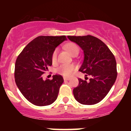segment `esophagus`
<instances>
[{
	"instance_id": "34e87169",
	"label": "esophagus",
	"mask_w": 131,
	"mask_h": 131,
	"mask_svg": "<svg viewBox=\"0 0 131 131\" xmlns=\"http://www.w3.org/2000/svg\"><path fill=\"white\" fill-rule=\"evenodd\" d=\"M63 79H64V80H70V78H68V77H63Z\"/></svg>"
}]
</instances>
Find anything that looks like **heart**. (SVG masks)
<instances>
[{
  "label": "heart",
  "mask_w": 131,
  "mask_h": 131,
  "mask_svg": "<svg viewBox=\"0 0 131 131\" xmlns=\"http://www.w3.org/2000/svg\"><path fill=\"white\" fill-rule=\"evenodd\" d=\"M65 49L71 54L72 55L74 54L76 52H79V48L77 45L75 43H67L65 46ZM58 49H55L53 51L51 56V59L52 62H55L57 59ZM75 70V66L73 64H61L57 69L58 73L64 77H69L72 75L73 72Z\"/></svg>",
  "instance_id": "1"
}]
</instances>
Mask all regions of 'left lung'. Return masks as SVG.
<instances>
[{
	"instance_id": "8db88e82",
	"label": "left lung",
	"mask_w": 131,
	"mask_h": 131,
	"mask_svg": "<svg viewBox=\"0 0 131 131\" xmlns=\"http://www.w3.org/2000/svg\"><path fill=\"white\" fill-rule=\"evenodd\" d=\"M67 37L84 51V61L79 70L91 76L88 82L79 79V85L73 91L74 97L82 105L97 103L106 96L117 79L114 55L103 42L92 35Z\"/></svg>"
}]
</instances>
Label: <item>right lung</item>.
<instances>
[{"label":"right lung","mask_w":131,"mask_h":131,"mask_svg":"<svg viewBox=\"0 0 131 131\" xmlns=\"http://www.w3.org/2000/svg\"><path fill=\"white\" fill-rule=\"evenodd\" d=\"M62 36H39L30 42L17 58L14 78L17 87L28 101L36 106L51 105L58 97L63 84L61 75L43 80L42 75L52 65L51 56L56 47L67 40Z\"/></svg>","instance_id":"add662e5"}]
</instances>
